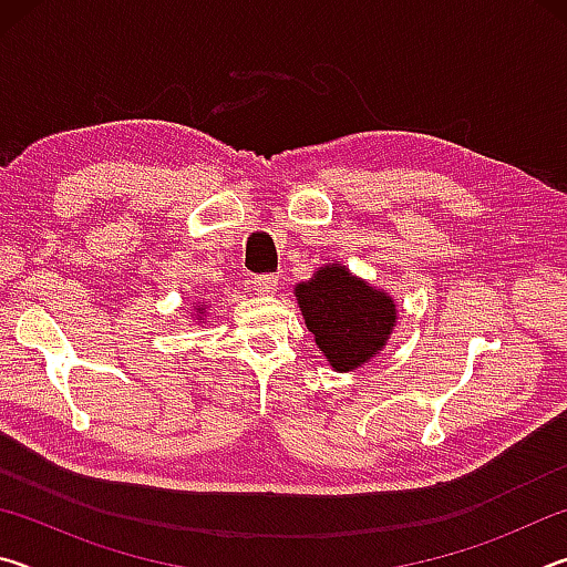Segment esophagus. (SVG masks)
I'll use <instances>...</instances> for the list:
<instances>
[{"label": "esophagus", "instance_id": "esophagus-1", "mask_svg": "<svg viewBox=\"0 0 567 567\" xmlns=\"http://www.w3.org/2000/svg\"><path fill=\"white\" fill-rule=\"evenodd\" d=\"M277 282H280V277H277V275H260V277H255V280H252V287H255L257 295L270 297V295H277Z\"/></svg>", "mask_w": 567, "mask_h": 567}]
</instances>
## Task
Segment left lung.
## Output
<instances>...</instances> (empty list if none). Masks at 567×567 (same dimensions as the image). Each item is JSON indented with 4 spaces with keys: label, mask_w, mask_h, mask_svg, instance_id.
<instances>
[{
    "label": "left lung",
    "mask_w": 567,
    "mask_h": 567,
    "mask_svg": "<svg viewBox=\"0 0 567 567\" xmlns=\"http://www.w3.org/2000/svg\"><path fill=\"white\" fill-rule=\"evenodd\" d=\"M295 297L334 372H352L378 358L398 324L395 300L340 262L322 265L310 280L295 285Z\"/></svg>",
    "instance_id": "left-lung-1"
}]
</instances>
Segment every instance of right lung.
I'll return each instance as SVG.
<instances>
[{
    "instance_id": "right-lung-1",
    "label": "right lung",
    "mask_w": 567,
    "mask_h": 567,
    "mask_svg": "<svg viewBox=\"0 0 567 567\" xmlns=\"http://www.w3.org/2000/svg\"><path fill=\"white\" fill-rule=\"evenodd\" d=\"M205 310H207V305H205V302H195V312H197V315H195V320H197V322H203V320L207 318Z\"/></svg>"
}]
</instances>
